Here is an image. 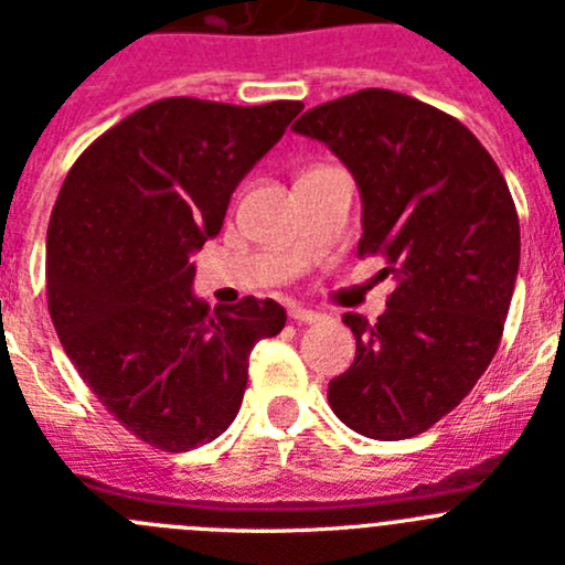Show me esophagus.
I'll list each match as a JSON object with an SVG mask.
<instances>
[{
  "instance_id": "obj_1",
  "label": "esophagus",
  "mask_w": 565,
  "mask_h": 565,
  "mask_svg": "<svg viewBox=\"0 0 565 565\" xmlns=\"http://www.w3.org/2000/svg\"><path fill=\"white\" fill-rule=\"evenodd\" d=\"M289 318H292L295 323H315V320H320V315L312 312V309L292 307V309H289Z\"/></svg>"
}]
</instances>
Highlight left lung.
I'll use <instances>...</instances> for the list:
<instances>
[{"label": "left lung", "mask_w": 565, "mask_h": 565, "mask_svg": "<svg viewBox=\"0 0 565 565\" xmlns=\"http://www.w3.org/2000/svg\"><path fill=\"white\" fill-rule=\"evenodd\" d=\"M327 143L363 200L358 256L394 273L388 309L329 383L343 425L408 439L456 408L495 358L521 262V225L504 174L465 124L391 89L329 100L292 126Z\"/></svg>", "instance_id": "left-lung-1"}]
</instances>
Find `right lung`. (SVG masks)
<instances>
[{
    "label": "right lung",
    "mask_w": 565,
    "mask_h": 565,
    "mask_svg": "<svg viewBox=\"0 0 565 565\" xmlns=\"http://www.w3.org/2000/svg\"><path fill=\"white\" fill-rule=\"evenodd\" d=\"M301 100L162 98L75 160L47 227V307L93 394L146 445L182 454L238 414L247 358L287 323L273 298L211 312L191 256Z\"/></svg>",
    "instance_id": "right-lung-1"
}]
</instances>
